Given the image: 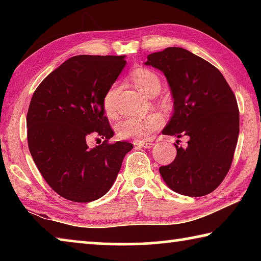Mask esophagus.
I'll return each instance as SVG.
<instances>
[{"instance_id": "esophagus-1", "label": "esophagus", "mask_w": 261, "mask_h": 261, "mask_svg": "<svg viewBox=\"0 0 261 261\" xmlns=\"http://www.w3.org/2000/svg\"><path fill=\"white\" fill-rule=\"evenodd\" d=\"M134 144L137 145V146H141L144 148H151L154 145L152 141H134Z\"/></svg>"}]
</instances>
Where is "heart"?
Masks as SVG:
<instances>
[{"label":"heart","mask_w":261,"mask_h":261,"mask_svg":"<svg viewBox=\"0 0 261 261\" xmlns=\"http://www.w3.org/2000/svg\"><path fill=\"white\" fill-rule=\"evenodd\" d=\"M130 78L140 92L149 96L155 95L160 91L161 79L159 74L151 69L136 68L130 73ZM118 92H120V86L118 84H114L103 95V109L109 117H115L118 114L116 106ZM163 123L165 120L158 113L141 115V116H130L123 118L117 123L116 131L118 137L122 139L143 140L148 138L153 132L161 129Z\"/></svg>","instance_id":"heart-1"}]
</instances>
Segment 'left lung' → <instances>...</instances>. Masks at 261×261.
I'll return each instance as SVG.
<instances>
[{"label":"left lung","mask_w":261,"mask_h":261,"mask_svg":"<svg viewBox=\"0 0 261 261\" xmlns=\"http://www.w3.org/2000/svg\"><path fill=\"white\" fill-rule=\"evenodd\" d=\"M145 64L165 73L174 98V115L162 134L187 137L183 148L168 166L160 167L171 190L189 197L213 192L230 169L240 134L236 96L210 62L179 47L147 56Z\"/></svg>","instance_id":"left-lung-1"}]
</instances>
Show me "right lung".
<instances>
[{"instance_id": "1", "label": "right lung", "mask_w": 261, "mask_h": 261, "mask_svg": "<svg viewBox=\"0 0 261 261\" xmlns=\"http://www.w3.org/2000/svg\"><path fill=\"white\" fill-rule=\"evenodd\" d=\"M124 56L78 55L34 91L26 126L31 155L48 185L65 199L90 202L109 191L134 145L110 143L102 99L124 68ZM104 141L88 149V136Z\"/></svg>"}]
</instances>
